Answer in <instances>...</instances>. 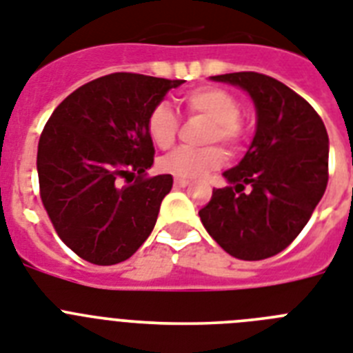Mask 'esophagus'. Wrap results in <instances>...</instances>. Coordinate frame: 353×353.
<instances>
[{
	"instance_id": "obj_1",
	"label": "esophagus",
	"mask_w": 353,
	"mask_h": 353,
	"mask_svg": "<svg viewBox=\"0 0 353 353\" xmlns=\"http://www.w3.org/2000/svg\"><path fill=\"white\" fill-rule=\"evenodd\" d=\"M188 185H190L188 179H181V177H176V179H174V186H177V188H185V186Z\"/></svg>"
}]
</instances>
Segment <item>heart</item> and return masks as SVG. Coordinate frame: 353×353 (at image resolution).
I'll return each mask as SVG.
<instances>
[{
    "label": "heart",
    "mask_w": 353,
    "mask_h": 353,
    "mask_svg": "<svg viewBox=\"0 0 353 353\" xmlns=\"http://www.w3.org/2000/svg\"><path fill=\"white\" fill-rule=\"evenodd\" d=\"M181 105L190 114H201L208 118L212 125L206 132V141H221L228 149L235 150L244 141L245 125L241 112V102L230 91L215 88V85H203L195 88L181 97ZM176 112L167 103H159L147 117V132L154 143L167 149L174 143L177 134ZM224 163V154L219 147H206V149H177L167 154L159 161V168L174 177L181 179H194L204 176L206 172L215 170Z\"/></svg>",
    "instance_id": "1"
}]
</instances>
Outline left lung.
<instances>
[{
    "label": "left lung",
    "instance_id": "left-lung-1",
    "mask_svg": "<svg viewBox=\"0 0 353 353\" xmlns=\"http://www.w3.org/2000/svg\"><path fill=\"white\" fill-rule=\"evenodd\" d=\"M250 94L256 131L236 167L199 210L206 232L241 260L283 251L309 222L328 183V134L314 108L272 77L239 71L210 77Z\"/></svg>",
    "mask_w": 353,
    "mask_h": 353
}]
</instances>
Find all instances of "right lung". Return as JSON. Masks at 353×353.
Returning <instances> with one entry per match:
<instances>
[{
  "mask_svg": "<svg viewBox=\"0 0 353 353\" xmlns=\"http://www.w3.org/2000/svg\"><path fill=\"white\" fill-rule=\"evenodd\" d=\"M183 82L138 73L100 77L62 100L44 125L41 199L57 235L81 259L120 263L149 239L174 179L147 177L154 163L147 117Z\"/></svg>",
  "mask_w": 353,
  "mask_h": 353,
  "instance_id": "1",
  "label": "right lung"
}]
</instances>
